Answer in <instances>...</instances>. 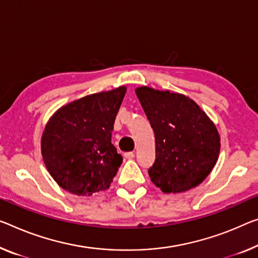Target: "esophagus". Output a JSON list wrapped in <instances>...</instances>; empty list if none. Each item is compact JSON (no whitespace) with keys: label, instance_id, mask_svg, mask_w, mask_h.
<instances>
[{"label":"esophagus","instance_id":"esophagus-1","mask_svg":"<svg viewBox=\"0 0 258 258\" xmlns=\"http://www.w3.org/2000/svg\"><path fill=\"white\" fill-rule=\"evenodd\" d=\"M124 158H125V159H134L135 153L134 152H125L124 153Z\"/></svg>","mask_w":258,"mask_h":258}]
</instances>
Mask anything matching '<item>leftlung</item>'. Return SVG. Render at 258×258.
<instances>
[{
    "instance_id": "left-lung-1",
    "label": "left lung",
    "mask_w": 258,
    "mask_h": 258,
    "mask_svg": "<svg viewBox=\"0 0 258 258\" xmlns=\"http://www.w3.org/2000/svg\"><path fill=\"white\" fill-rule=\"evenodd\" d=\"M156 137L151 181L165 194L201 184L215 167L220 136L207 113L184 94L141 86L135 90Z\"/></svg>"
}]
</instances>
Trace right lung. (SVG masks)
I'll return each instance as SVG.
<instances>
[{
	"instance_id": "1",
	"label": "right lung",
	"mask_w": 258,
	"mask_h": 258,
	"mask_svg": "<svg viewBox=\"0 0 258 258\" xmlns=\"http://www.w3.org/2000/svg\"><path fill=\"white\" fill-rule=\"evenodd\" d=\"M125 86L102 91L58 108L47 121L41 154L54 181L67 191L91 196L109 188L122 164L112 132Z\"/></svg>"
}]
</instances>
